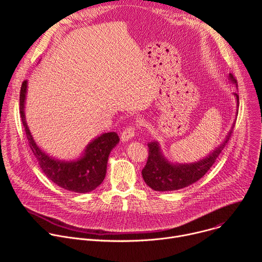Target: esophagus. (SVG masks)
<instances>
[{
	"instance_id": "34e87169",
	"label": "esophagus",
	"mask_w": 262,
	"mask_h": 262,
	"mask_svg": "<svg viewBox=\"0 0 262 262\" xmlns=\"http://www.w3.org/2000/svg\"><path fill=\"white\" fill-rule=\"evenodd\" d=\"M136 135V128L132 125H128L125 127V129L122 132L121 134V140L126 142L128 140H130L133 137H135Z\"/></svg>"
}]
</instances>
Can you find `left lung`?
I'll return each instance as SVG.
<instances>
[{
    "instance_id": "1",
    "label": "left lung",
    "mask_w": 262,
    "mask_h": 262,
    "mask_svg": "<svg viewBox=\"0 0 262 262\" xmlns=\"http://www.w3.org/2000/svg\"><path fill=\"white\" fill-rule=\"evenodd\" d=\"M229 79L235 85H237L236 79L233 74H229ZM238 103V95L234 93ZM232 130L228 134L224 142L213 150L205 159L186 165H174L169 163L162 155L158 142H151L148 144V159L145 167L142 170V176L146 184L155 191L167 192L175 191L185 188L205 175V173L214 164L220 154L229 142Z\"/></svg>"
}]
</instances>
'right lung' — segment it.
<instances>
[{"label": "right lung", "mask_w": 262, "mask_h": 262, "mask_svg": "<svg viewBox=\"0 0 262 262\" xmlns=\"http://www.w3.org/2000/svg\"><path fill=\"white\" fill-rule=\"evenodd\" d=\"M26 92L27 81H24L19 93V114L29 146L43 173L54 183L71 192L88 193L96 189L104 179L108 155L119 142L118 135L111 132L96 138L87 146L84 156L76 162L54 160L36 145L26 123L24 112Z\"/></svg>", "instance_id": "1"}]
</instances>
